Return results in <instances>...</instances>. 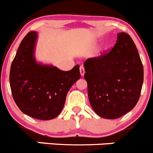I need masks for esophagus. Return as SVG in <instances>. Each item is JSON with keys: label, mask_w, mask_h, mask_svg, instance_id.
Listing matches in <instances>:
<instances>
[{"label": "esophagus", "mask_w": 153, "mask_h": 153, "mask_svg": "<svg viewBox=\"0 0 153 153\" xmlns=\"http://www.w3.org/2000/svg\"><path fill=\"white\" fill-rule=\"evenodd\" d=\"M79 72H80L81 76H83L84 74H85V68H84L83 66H80V68H79Z\"/></svg>", "instance_id": "34e87169"}]
</instances>
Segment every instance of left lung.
<instances>
[{
	"label": "left lung",
	"mask_w": 153,
	"mask_h": 153,
	"mask_svg": "<svg viewBox=\"0 0 153 153\" xmlns=\"http://www.w3.org/2000/svg\"><path fill=\"white\" fill-rule=\"evenodd\" d=\"M84 78L94 111L104 119L121 117L137 103L143 82V68L131 37L120 32L108 53L84 63Z\"/></svg>",
	"instance_id": "8db88e82"
}]
</instances>
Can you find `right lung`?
I'll return each instance as SVG.
<instances>
[{"mask_svg":"<svg viewBox=\"0 0 153 153\" xmlns=\"http://www.w3.org/2000/svg\"><path fill=\"white\" fill-rule=\"evenodd\" d=\"M37 33L30 31L22 40L11 65L10 84L16 104L34 119L49 120L59 116L71 87L80 78L79 66L63 71L38 63L34 56Z\"/></svg>","mask_w":153,"mask_h":153,"instance_id":"obj_1","label":"right lung"}]
</instances>
